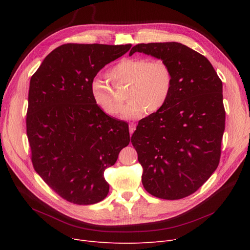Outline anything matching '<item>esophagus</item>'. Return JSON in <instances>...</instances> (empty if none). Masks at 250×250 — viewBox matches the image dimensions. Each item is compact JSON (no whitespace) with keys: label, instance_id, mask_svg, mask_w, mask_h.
I'll use <instances>...</instances> for the list:
<instances>
[{"label":"esophagus","instance_id":"34e87169","mask_svg":"<svg viewBox=\"0 0 250 250\" xmlns=\"http://www.w3.org/2000/svg\"><path fill=\"white\" fill-rule=\"evenodd\" d=\"M128 128H129V134L132 135L135 132V129H136V124L135 123H130L129 125H128Z\"/></svg>","mask_w":250,"mask_h":250}]
</instances>
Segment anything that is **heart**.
Instances as JSON below:
<instances>
[{"mask_svg":"<svg viewBox=\"0 0 250 250\" xmlns=\"http://www.w3.org/2000/svg\"><path fill=\"white\" fill-rule=\"evenodd\" d=\"M115 89L127 85L128 100L123 109L125 118H138L148 110H160L169 98L172 88V73L162 60L148 61L144 58H125L107 72ZM92 99L97 106L110 116L118 115L123 101L103 81L95 79L90 86Z\"/></svg>","mask_w":250,"mask_h":250,"instance_id":"1","label":"heart"}]
</instances>
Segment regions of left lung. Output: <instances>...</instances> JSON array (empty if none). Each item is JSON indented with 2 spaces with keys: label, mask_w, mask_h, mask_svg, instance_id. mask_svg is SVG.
Returning <instances> with one entry per match:
<instances>
[{
  "label": "left lung",
  "mask_w": 250,
  "mask_h": 250,
  "mask_svg": "<svg viewBox=\"0 0 250 250\" xmlns=\"http://www.w3.org/2000/svg\"><path fill=\"white\" fill-rule=\"evenodd\" d=\"M164 61L172 88L164 106L138 124L132 144L142 182L156 198L179 200L217 169L225 129L223 85L208 60L179 42L140 43L129 51Z\"/></svg>",
  "instance_id": "obj_1"
}]
</instances>
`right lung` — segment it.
Masks as SVG:
<instances>
[{
  "instance_id": "right-lung-1",
  "label": "right lung",
  "mask_w": 250,
  "mask_h": 250,
  "mask_svg": "<svg viewBox=\"0 0 250 250\" xmlns=\"http://www.w3.org/2000/svg\"><path fill=\"white\" fill-rule=\"evenodd\" d=\"M132 44H62L31 77L26 117L35 171L61 198L93 205L106 198L105 169L130 138L128 125L104 113L90 86L105 64Z\"/></svg>"
}]
</instances>
